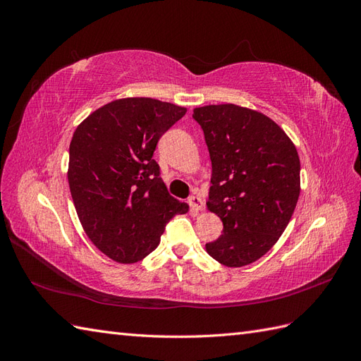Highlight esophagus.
<instances>
[{"mask_svg": "<svg viewBox=\"0 0 361 361\" xmlns=\"http://www.w3.org/2000/svg\"><path fill=\"white\" fill-rule=\"evenodd\" d=\"M188 204L191 207V211H194V212H199L203 209V200H202V197H199V195H191V197L188 199Z\"/></svg>", "mask_w": 361, "mask_h": 361, "instance_id": "34e87169", "label": "esophagus"}]
</instances>
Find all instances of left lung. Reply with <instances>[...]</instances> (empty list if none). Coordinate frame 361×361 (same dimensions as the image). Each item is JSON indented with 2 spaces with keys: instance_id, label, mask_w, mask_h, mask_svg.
Returning a JSON list of instances; mask_svg holds the SVG:
<instances>
[{
  "instance_id": "obj_1",
  "label": "left lung",
  "mask_w": 361,
  "mask_h": 361,
  "mask_svg": "<svg viewBox=\"0 0 361 361\" xmlns=\"http://www.w3.org/2000/svg\"><path fill=\"white\" fill-rule=\"evenodd\" d=\"M212 162L207 209L223 233L206 251L220 264H253L274 245L300 197L297 147L274 120L235 104L194 108Z\"/></svg>"
}]
</instances>
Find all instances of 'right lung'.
<instances>
[{
	"label": "right lung",
	"instance_id": "1",
	"mask_svg": "<svg viewBox=\"0 0 361 361\" xmlns=\"http://www.w3.org/2000/svg\"><path fill=\"white\" fill-rule=\"evenodd\" d=\"M185 113L152 97H125L97 108L73 133L68 179L76 214L90 241L118 264L145 259L171 218L188 212L152 158Z\"/></svg>",
	"mask_w": 361,
	"mask_h": 361
}]
</instances>
